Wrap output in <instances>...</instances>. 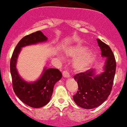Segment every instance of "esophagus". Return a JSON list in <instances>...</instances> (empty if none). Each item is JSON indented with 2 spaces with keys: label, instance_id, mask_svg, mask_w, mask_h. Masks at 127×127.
<instances>
[{
  "label": "esophagus",
  "instance_id": "1",
  "mask_svg": "<svg viewBox=\"0 0 127 127\" xmlns=\"http://www.w3.org/2000/svg\"><path fill=\"white\" fill-rule=\"evenodd\" d=\"M63 76L64 78H69L70 75L67 71H63Z\"/></svg>",
  "mask_w": 127,
  "mask_h": 127
}]
</instances>
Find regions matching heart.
<instances>
[{
  "instance_id": "heart-1",
  "label": "heart",
  "mask_w": 127,
  "mask_h": 127,
  "mask_svg": "<svg viewBox=\"0 0 127 127\" xmlns=\"http://www.w3.org/2000/svg\"><path fill=\"white\" fill-rule=\"evenodd\" d=\"M86 48L81 46L70 48L65 52V54L68 57L76 59L73 63V67L77 72L85 70L95 59L94 54L92 52L86 54Z\"/></svg>"
}]
</instances>
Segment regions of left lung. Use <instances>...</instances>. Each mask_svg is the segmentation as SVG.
<instances>
[{"mask_svg":"<svg viewBox=\"0 0 127 127\" xmlns=\"http://www.w3.org/2000/svg\"><path fill=\"white\" fill-rule=\"evenodd\" d=\"M101 51V56L106 57L104 72L95 75L94 69L88 70L74 76L78 90L73 95L74 101L79 107L86 109L101 105L110 95L116 72V60L110 48L100 39H97Z\"/></svg>","mask_w":127,"mask_h":127,"instance_id":"8db88e82","label":"left lung"}]
</instances>
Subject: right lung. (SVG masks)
Returning <instances> with one entry per match:
<instances>
[{
    "label": "right lung",
    "mask_w": 127,
    "mask_h": 127,
    "mask_svg": "<svg viewBox=\"0 0 127 127\" xmlns=\"http://www.w3.org/2000/svg\"><path fill=\"white\" fill-rule=\"evenodd\" d=\"M47 39L40 31L24 36L16 46L10 62L14 91L21 101L33 108L42 107L49 103L55 83L62 78V72L57 68H44L41 76L37 81L27 82L20 76L16 64L21 48L46 42Z\"/></svg>",
    "instance_id": "obj_1"
}]
</instances>
